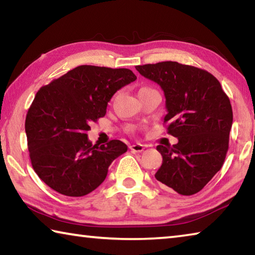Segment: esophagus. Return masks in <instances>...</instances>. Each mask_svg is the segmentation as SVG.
I'll return each instance as SVG.
<instances>
[{"mask_svg":"<svg viewBox=\"0 0 255 255\" xmlns=\"http://www.w3.org/2000/svg\"><path fill=\"white\" fill-rule=\"evenodd\" d=\"M129 148H130L132 152H135V153H141L145 149V146L141 144H135V145H131Z\"/></svg>","mask_w":255,"mask_h":255,"instance_id":"obj_1","label":"esophagus"}]
</instances>
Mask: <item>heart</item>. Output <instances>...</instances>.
Segmentation results:
<instances>
[{"label": "heart", "instance_id": "heart-1", "mask_svg": "<svg viewBox=\"0 0 255 255\" xmlns=\"http://www.w3.org/2000/svg\"><path fill=\"white\" fill-rule=\"evenodd\" d=\"M143 89H146V88H143ZM143 89H140V90H143Z\"/></svg>", "mask_w": 255, "mask_h": 255}]
</instances>
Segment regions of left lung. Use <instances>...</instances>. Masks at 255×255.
<instances>
[{"instance_id":"left-lung-1","label":"left lung","mask_w":255,"mask_h":255,"mask_svg":"<svg viewBox=\"0 0 255 255\" xmlns=\"http://www.w3.org/2000/svg\"><path fill=\"white\" fill-rule=\"evenodd\" d=\"M139 74L161 86L173 146L158 145L163 157L155 178L180 195L199 192L222 169L233 124L231 101L216 77L178 62L136 66Z\"/></svg>"}]
</instances>
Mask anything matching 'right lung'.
<instances>
[{
    "label": "right lung",
    "mask_w": 255,
    "mask_h": 255,
    "mask_svg": "<svg viewBox=\"0 0 255 255\" xmlns=\"http://www.w3.org/2000/svg\"><path fill=\"white\" fill-rule=\"evenodd\" d=\"M136 79L128 68L81 65L37 92L24 127L33 170L48 187L82 197L105 181L127 145L118 139L93 145L86 132L106 115L112 96Z\"/></svg>",
    "instance_id": "obj_1"
}]
</instances>
